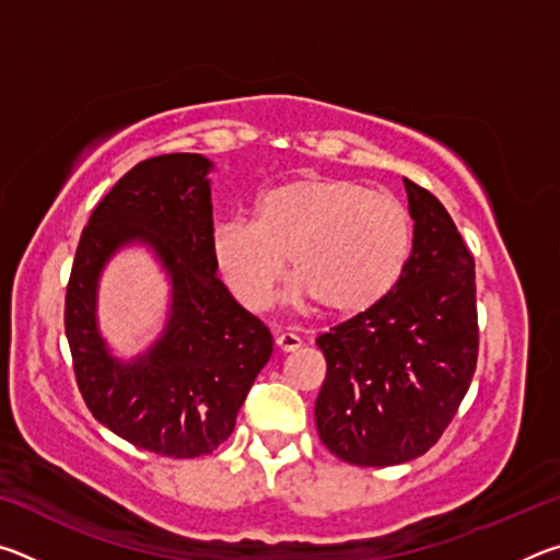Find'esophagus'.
I'll return each instance as SVG.
<instances>
[{
	"label": "esophagus",
	"instance_id": "esophagus-1",
	"mask_svg": "<svg viewBox=\"0 0 560 560\" xmlns=\"http://www.w3.org/2000/svg\"><path fill=\"white\" fill-rule=\"evenodd\" d=\"M303 346V340L296 334H279L277 336V348L281 353H293V350H299Z\"/></svg>",
	"mask_w": 560,
	"mask_h": 560
}]
</instances>
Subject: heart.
I'll return each instance as SVG.
<instances>
[{
	"mask_svg": "<svg viewBox=\"0 0 560 560\" xmlns=\"http://www.w3.org/2000/svg\"><path fill=\"white\" fill-rule=\"evenodd\" d=\"M217 273L249 311L267 308L283 271L296 273L287 301H318L350 316L375 306L400 279L410 254V217L383 189L353 179L296 177L267 189L252 222L230 220L210 234Z\"/></svg>",
	"mask_w": 560,
	"mask_h": 560,
	"instance_id": "obj_1",
	"label": "heart"
}]
</instances>
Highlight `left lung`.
Wrapping results in <instances>:
<instances>
[{"label":"left lung","instance_id":"left-lung-1","mask_svg":"<svg viewBox=\"0 0 560 560\" xmlns=\"http://www.w3.org/2000/svg\"><path fill=\"white\" fill-rule=\"evenodd\" d=\"M412 252L385 299L318 336V438L338 459L393 467L447 430L477 368L474 259L450 212L405 179Z\"/></svg>","mask_w":560,"mask_h":560}]
</instances>
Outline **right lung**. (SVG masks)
<instances>
[{"instance_id":"obj_1","label":"right lung","mask_w":560,"mask_h":560,"mask_svg":"<svg viewBox=\"0 0 560 560\" xmlns=\"http://www.w3.org/2000/svg\"><path fill=\"white\" fill-rule=\"evenodd\" d=\"M214 163L197 153L143 160L93 210L66 289V338L89 410L140 450L189 459L230 438L273 338L234 301L210 254ZM145 245L168 281V318L143 354L118 357L97 320L100 277Z\"/></svg>"}]
</instances>
